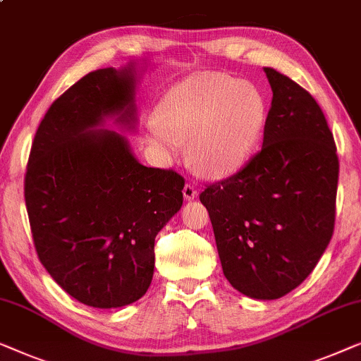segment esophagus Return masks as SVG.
<instances>
[{
	"mask_svg": "<svg viewBox=\"0 0 361 361\" xmlns=\"http://www.w3.org/2000/svg\"><path fill=\"white\" fill-rule=\"evenodd\" d=\"M183 196H185V200H186V201H190V200H195V197L197 196V191H196V188L192 186L191 183H186L185 188H183Z\"/></svg>",
	"mask_w": 361,
	"mask_h": 361,
	"instance_id": "obj_1",
	"label": "esophagus"
}]
</instances>
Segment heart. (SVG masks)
<instances>
[{
    "instance_id": "1",
    "label": "heart",
    "mask_w": 361,
    "mask_h": 361,
    "mask_svg": "<svg viewBox=\"0 0 361 361\" xmlns=\"http://www.w3.org/2000/svg\"><path fill=\"white\" fill-rule=\"evenodd\" d=\"M265 116V99L255 85L222 73H196L166 91L159 121L149 124L147 137L166 159L190 142L192 169L209 178H224L248 159Z\"/></svg>"
}]
</instances>
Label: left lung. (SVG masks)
<instances>
[{
    "mask_svg": "<svg viewBox=\"0 0 361 361\" xmlns=\"http://www.w3.org/2000/svg\"><path fill=\"white\" fill-rule=\"evenodd\" d=\"M265 73L273 98L262 150L200 200L229 283L248 298L278 299L306 280L331 242L338 157L316 99L275 68Z\"/></svg>",
    "mask_w": 361,
    "mask_h": 361,
    "instance_id": "8db88e82",
    "label": "left lung"
}]
</instances>
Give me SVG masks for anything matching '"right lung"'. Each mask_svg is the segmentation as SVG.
<instances>
[{
  "instance_id": "obj_1",
  "label": "right lung",
  "mask_w": 361,
  "mask_h": 361,
  "mask_svg": "<svg viewBox=\"0 0 361 361\" xmlns=\"http://www.w3.org/2000/svg\"><path fill=\"white\" fill-rule=\"evenodd\" d=\"M135 65L85 75L50 106L30 149L24 197L35 252L63 291L91 307L149 289L155 237L180 211L185 180L144 166L106 119L134 129Z\"/></svg>"
}]
</instances>
